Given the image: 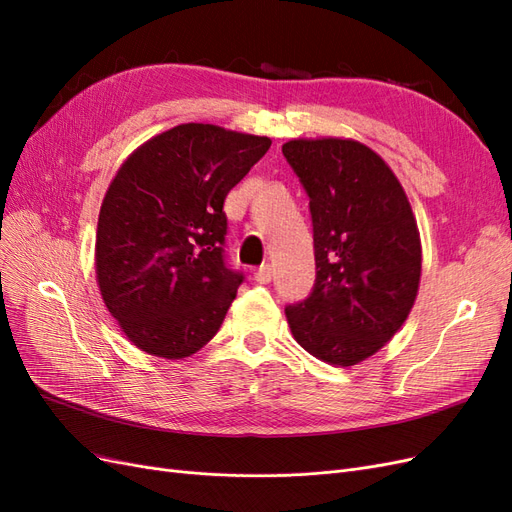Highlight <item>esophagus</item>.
<instances>
[{"instance_id": "34e87169", "label": "esophagus", "mask_w": 512, "mask_h": 512, "mask_svg": "<svg viewBox=\"0 0 512 512\" xmlns=\"http://www.w3.org/2000/svg\"><path fill=\"white\" fill-rule=\"evenodd\" d=\"M254 280H256L258 284H269V282L273 280V269H271V265H262L260 269H256Z\"/></svg>"}]
</instances>
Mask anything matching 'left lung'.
<instances>
[{
	"label": "left lung",
	"instance_id": "1",
	"mask_svg": "<svg viewBox=\"0 0 512 512\" xmlns=\"http://www.w3.org/2000/svg\"><path fill=\"white\" fill-rule=\"evenodd\" d=\"M309 196L316 284L286 307L297 344L350 367L401 329L421 286L423 247L410 200L378 153L354 138H292L282 145Z\"/></svg>",
	"mask_w": 512,
	"mask_h": 512
}]
</instances>
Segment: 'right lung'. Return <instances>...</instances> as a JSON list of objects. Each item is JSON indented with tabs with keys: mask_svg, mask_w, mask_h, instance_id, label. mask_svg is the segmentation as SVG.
Segmentation results:
<instances>
[{
	"mask_svg": "<svg viewBox=\"0 0 512 512\" xmlns=\"http://www.w3.org/2000/svg\"><path fill=\"white\" fill-rule=\"evenodd\" d=\"M269 147V136L181 123L119 166L98 215L96 282L138 350L185 359L222 327L243 282L222 254L224 200Z\"/></svg>",
	"mask_w": 512,
	"mask_h": 512,
	"instance_id": "obj_1",
	"label": "right lung"
}]
</instances>
